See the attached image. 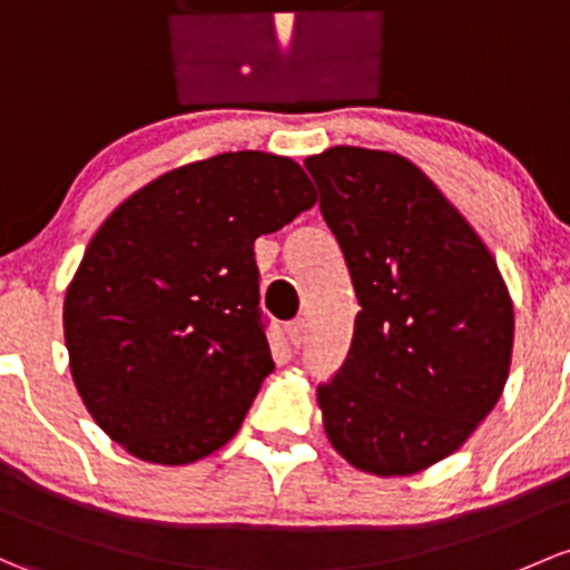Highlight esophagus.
I'll return each mask as SVG.
<instances>
[{"label":"esophagus","instance_id":"34e87169","mask_svg":"<svg viewBox=\"0 0 570 570\" xmlns=\"http://www.w3.org/2000/svg\"><path fill=\"white\" fill-rule=\"evenodd\" d=\"M286 335H289L292 346H295V350H301V346L305 344V322L303 320L289 322V325H286Z\"/></svg>","mask_w":570,"mask_h":570}]
</instances>
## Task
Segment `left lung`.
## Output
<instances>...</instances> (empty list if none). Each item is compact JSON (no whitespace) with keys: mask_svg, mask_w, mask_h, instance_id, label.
Returning a JSON list of instances; mask_svg holds the SVG:
<instances>
[{"mask_svg":"<svg viewBox=\"0 0 570 570\" xmlns=\"http://www.w3.org/2000/svg\"><path fill=\"white\" fill-rule=\"evenodd\" d=\"M305 169L361 305L344 365L316 391L327 440L371 475H415L500 401L511 295L483 239L406 158L331 147Z\"/></svg>","mask_w":570,"mask_h":570,"instance_id":"1","label":"left lung"}]
</instances>
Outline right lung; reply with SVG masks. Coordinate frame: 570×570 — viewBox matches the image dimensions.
I'll use <instances>...</instances> for the list:
<instances>
[{"label": "right lung", "mask_w": 570, "mask_h": 570, "mask_svg": "<svg viewBox=\"0 0 570 570\" xmlns=\"http://www.w3.org/2000/svg\"><path fill=\"white\" fill-rule=\"evenodd\" d=\"M314 205L295 160L245 149L160 175L104 220L62 320L83 406L114 442L175 466L237 434L275 368L254 239Z\"/></svg>", "instance_id": "add662e5"}]
</instances>
